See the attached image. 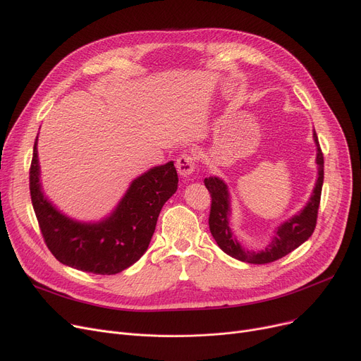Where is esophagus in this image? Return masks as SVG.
<instances>
[{
    "mask_svg": "<svg viewBox=\"0 0 361 361\" xmlns=\"http://www.w3.org/2000/svg\"><path fill=\"white\" fill-rule=\"evenodd\" d=\"M176 165H177V171H178L180 177H183V178H187L188 176H192L195 171V166H196L195 158L190 154L180 155Z\"/></svg>",
    "mask_w": 361,
    "mask_h": 361,
    "instance_id": "1",
    "label": "esophagus"
}]
</instances>
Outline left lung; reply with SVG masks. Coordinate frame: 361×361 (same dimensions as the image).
I'll use <instances>...</instances> for the list:
<instances>
[{
	"label": "left lung",
	"instance_id": "obj_1",
	"mask_svg": "<svg viewBox=\"0 0 361 361\" xmlns=\"http://www.w3.org/2000/svg\"><path fill=\"white\" fill-rule=\"evenodd\" d=\"M313 139L316 143V164H317V180L309 202L300 212L293 215L286 222L276 226L274 237L267 247L262 250H250L241 245L237 235L231 230V197L228 185L219 177L204 178V185L211 193L212 204L209 215V228L216 244L228 256L247 262L253 264H264L275 262L286 255L291 253L298 245L310 238L314 231L317 209L320 203L322 185H324V154H322L316 131H313Z\"/></svg>",
	"mask_w": 361,
	"mask_h": 361
}]
</instances>
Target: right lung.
Wrapping results in <instances>:
<instances>
[{"instance_id":"1","label":"right lung","mask_w":361,"mask_h":361,"mask_svg":"<svg viewBox=\"0 0 361 361\" xmlns=\"http://www.w3.org/2000/svg\"><path fill=\"white\" fill-rule=\"evenodd\" d=\"M177 187V169L169 161L133 180L116 209L104 219L75 221L44 195L37 137L33 145L30 197L41 233L56 260L83 272L114 275L136 263L149 247L162 206Z\"/></svg>"}]
</instances>
